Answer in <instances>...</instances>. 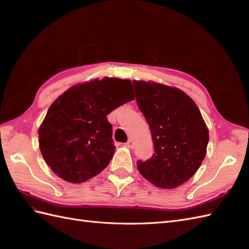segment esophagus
<instances>
[{
    "instance_id": "esophagus-1",
    "label": "esophagus",
    "mask_w": 249,
    "mask_h": 249,
    "mask_svg": "<svg viewBox=\"0 0 249 249\" xmlns=\"http://www.w3.org/2000/svg\"><path fill=\"white\" fill-rule=\"evenodd\" d=\"M125 145H126L127 147H131V148H133V146H134V142H133L131 139H129V140H127V142L125 143Z\"/></svg>"
}]
</instances>
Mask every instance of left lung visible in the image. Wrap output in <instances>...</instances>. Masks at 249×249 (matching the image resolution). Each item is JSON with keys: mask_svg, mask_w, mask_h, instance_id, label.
<instances>
[{"mask_svg": "<svg viewBox=\"0 0 249 249\" xmlns=\"http://www.w3.org/2000/svg\"><path fill=\"white\" fill-rule=\"evenodd\" d=\"M136 102L149 125L155 153L137 168L150 183L176 188L199 168L209 131L201 113L182 90L154 82L134 81Z\"/></svg>", "mask_w": 249, "mask_h": 249, "instance_id": "8db88e82", "label": "left lung"}]
</instances>
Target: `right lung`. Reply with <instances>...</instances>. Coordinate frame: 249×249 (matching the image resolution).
Listing matches in <instances>:
<instances>
[{
    "mask_svg": "<svg viewBox=\"0 0 249 249\" xmlns=\"http://www.w3.org/2000/svg\"><path fill=\"white\" fill-rule=\"evenodd\" d=\"M133 100L131 81L117 78L66 90L51 105L38 130L40 152L51 169L70 183L102 172L115 152L107 115Z\"/></svg>",
    "mask_w": 249,
    "mask_h": 249,
    "instance_id": "1",
    "label": "right lung"
}]
</instances>
